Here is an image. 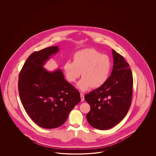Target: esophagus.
I'll list each match as a JSON object with an SVG mask.
<instances>
[{"mask_svg":"<svg viewBox=\"0 0 156 156\" xmlns=\"http://www.w3.org/2000/svg\"><path fill=\"white\" fill-rule=\"evenodd\" d=\"M80 98H81V101H83L85 100V97H84V95L82 93H80Z\"/></svg>","mask_w":156,"mask_h":156,"instance_id":"1","label":"esophagus"}]
</instances>
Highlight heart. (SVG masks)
Returning a JSON list of instances; mask_svg holds the SVG:
<instances>
[{
  "label": "heart",
  "mask_w": 156,
  "mask_h": 156,
  "mask_svg": "<svg viewBox=\"0 0 156 156\" xmlns=\"http://www.w3.org/2000/svg\"><path fill=\"white\" fill-rule=\"evenodd\" d=\"M73 61H67L63 69L69 82L73 83L80 78H82L77 84L82 91L89 90L91 87L98 88L104 85L109 78L112 64L108 55L93 48H86L76 52Z\"/></svg>",
  "instance_id": "heart-1"
}]
</instances>
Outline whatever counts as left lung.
I'll return each instance as SVG.
<instances>
[{"instance_id": "left-lung-1", "label": "left lung", "mask_w": 156, "mask_h": 156, "mask_svg": "<svg viewBox=\"0 0 156 156\" xmlns=\"http://www.w3.org/2000/svg\"><path fill=\"white\" fill-rule=\"evenodd\" d=\"M113 68L106 83L85 99L91 109L86 115L90 125L99 130H108L120 122L130 107L133 80L129 65L123 57L112 50Z\"/></svg>"}]
</instances>
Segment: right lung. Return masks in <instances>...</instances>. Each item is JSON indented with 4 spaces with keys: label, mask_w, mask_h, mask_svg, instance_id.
Segmentation results:
<instances>
[{
    "label": "right lung",
    "mask_w": 156,
    "mask_h": 156,
    "mask_svg": "<svg viewBox=\"0 0 156 156\" xmlns=\"http://www.w3.org/2000/svg\"><path fill=\"white\" fill-rule=\"evenodd\" d=\"M59 50L56 46L33 52L19 74L18 89L24 109L44 129L61 126L80 101V92L66 81L61 69L48 71L43 67Z\"/></svg>",
    "instance_id": "1"
}]
</instances>
